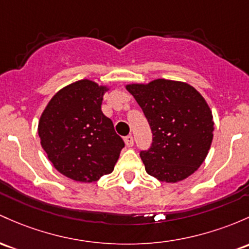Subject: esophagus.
Masks as SVG:
<instances>
[{
    "instance_id": "obj_1",
    "label": "esophagus",
    "mask_w": 249,
    "mask_h": 249,
    "mask_svg": "<svg viewBox=\"0 0 249 249\" xmlns=\"http://www.w3.org/2000/svg\"><path fill=\"white\" fill-rule=\"evenodd\" d=\"M124 142H125V145L127 147H131L133 145V137L131 135L127 136V137L124 138Z\"/></svg>"
}]
</instances>
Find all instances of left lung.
Segmentation results:
<instances>
[{"label": "left lung", "instance_id": "1", "mask_svg": "<svg viewBox=\"0 0 249 249\" xmlns=\"http://www.w3.org/2000/svg\"><path fill=\"white\" fill-rule=\"evenodd\" d=\"M152 131V146L141 152L146 173L165 183L191 176L206 160L214 137L208 103L191 85L155 79L127 84Z\"/></svg>", "mask_w": 249, "mask_h": 249}]
</instances>
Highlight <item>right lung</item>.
<instances>
[{"instance_id":"right-lung-1","label":"right lung","mask_w":249,"mask_h":249,"mask_svg":"<svg viewBox=\"0 0 249 249\" xmlns=\"http://www.w3.org/2000/svg\"><path fill=\"white\" fill-rule=\"evenodd\" d=\"M108 89L89 79L78 80L59 89L41 113V146L54 168L73 181L92 183L111 174L124 147L102 112Z\"/></svg>"}]
</instances>
